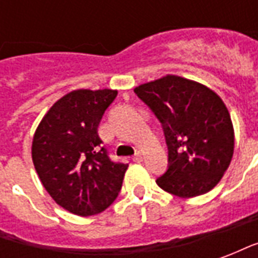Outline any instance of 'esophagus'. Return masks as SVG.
I'll list each match as a JSON object with an SVG mask.
<instances>
[{
  "mask_svg": "<svg viewBox=\"0 0 258 258\" xmlns=\"http://www.w3.org/2000/svg\"><path fill=\"white\" fill-rule=\"evenodd\" d=\"M133 160H134V162H142V160H144V155H142L141 152H137L135 156L133 157Z\"/></svg>",
  "mask_w": 258,
  "mask_h": 258,
  "instance_id": "1",
  "label": "esophagus"
}]
</instances>
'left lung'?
I'll return each instance as SVG.
<instances>
[{
	"instance_id": "8db88e82",
	"label": "left lung",
	"mask_w": 258,
	"mask_h": 258,
	"mask_svg": "<svg viewBox=\"0 0 258 258\" xmlns=\"http://www.w3.org/2000/svg\"><path fill=\"white\" fill-rule=\"evenodd\" d=\"M160 120L168 170L157 185L178 198L207 194L221 181L233 156L235 133L225 103L209 87L174 74L135 87Z\"/></svg>"
}]
</instances>
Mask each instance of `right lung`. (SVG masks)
Segmentation results:
<instances>
[{
  "mask_svg": "<svg viewBox=\"0 0 258 258\" xmlns=\"http://www.w3.org/2000/svg\"><path fill=\"white\" fill-rule=\"evenodd\" d=\"M117 90H74L49 107L38 124L31 159L49 196L76 216L106 210L121 189L128 164L113 163L98 125Z\"/></svg>",
  "mask_w": 258,
  "mask_h": 258,
  "instance_id": "1",
  "label": "right lung"
}]
</instances>
